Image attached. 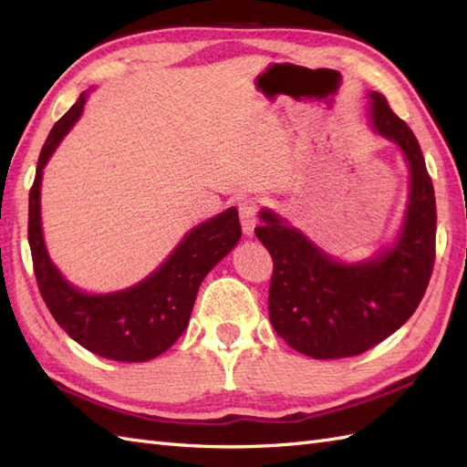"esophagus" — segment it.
<instances>
[{
  "instance_id": "1",
  "label": "esophagus",
  "mask_w": 467,
  "mask_h": 467,
  "mask_svg": "<svg viewBox=\"0 0 467 467\" xmlns=\"http://www.w3.org/2000/svg\"><path fill=\"white\" fill-rule=\"evenodd\" d=\"M256 211H259V202L254 198H246L239 204V216H241V226L246 236H253L254 226H256Z\"/></svg>"
}]
</instances>
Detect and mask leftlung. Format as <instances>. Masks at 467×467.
<instances>
[{
  "instance_id": "left-lung-1",
  "label": "left lung",
  "mask_w": 467,
  "mask_h": 467,
  "mask_svg": "<svg viewBox=\"0 0 467 467\" xmlns=\"http://www.w3.org/2000/svg\"><path fill=\"white\" fill-rule=\"evenodd\" d=\"M373 132L393 142L410 166V192L398 234L363 261H341L273 208L259 213L256 239L275 271L269 317L286 345L313 359L359 355L393 335L418 309L435 259V194L421 148L385 96L369 92Z\"/></svg>"
}]
</instances>
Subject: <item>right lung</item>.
I'll return each mask as SVG.
<instances>
[{"label":"right lung","mask_w":467,"mask_h":467,"mask_svg":"<svg viewBox=\"0 0 467 467\" xmlns=\"http://www.w3.org/2000/svg\"><path fill=\"white\" fill-rule=\"evenodd\" d=\"M90 90L59 118L39 152L29 191L27 239L39 293L56 323L84 349L114 361H150L176 343L191 321L198 286L241 241V223L231 206L191 228L161 266L132 286L112 293L78 289L49 259L42 226L44 168L64 136L80 120Z\"/></svg>","instance_id":"add662e5"}]
</instances>
